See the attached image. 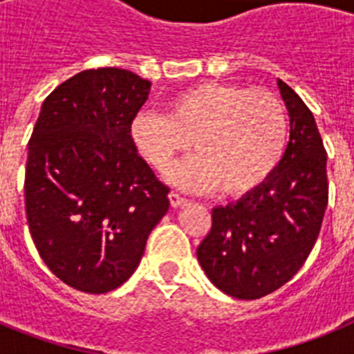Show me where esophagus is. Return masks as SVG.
I'll return each mask as SVG.
<instances>
[{"mask_svg":"<svg viewBox=\"0 0 354 354\" xmlns=\"http://www.w3.org/2000/svg\"><path fill=\"white\" fill-rule=\"evenodd\" d=\"M168 198H170V204L171 207H183V205H186V198H183V196L179 195V193H174L171 192L170 195H168Z\"/></svg>","mask_w":354,"mask_h":354,"instance_id":"1","label":"esophagus"}]
</instances>
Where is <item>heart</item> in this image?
Returning <instances> with one entry per match:
<instances>
[{
  "label": "heart",
  "mask_w": 354,
  "mask_h": 354,
  "mask_svg": "<svg viewBox=\"0 0 354 354\" xmlns=\"http://www.w3.org/2000/svg\"><path fill=\"white\" fill-rule=\"evenodd\" d=\"M289 122L278 97L266 90L207 81L171 95L165 115L140 111L129 136L156 170H167L192 147L195 154L175 165L168 180L187 192L220 186L227 196L257 189L282 159Z\"/></svg>",
  "instance_id": "1"
}]
</instances>
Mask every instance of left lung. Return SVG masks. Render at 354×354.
<instances>
[{"label":"left lung","mask_w":354,"mask_h":354,"mask_svg":"<svg viewBox=\"0 0 354 354\" xmlns=\"http://www.w3.org/2000/svg\"><path fill=\"white\" fill-rule=\"evenodd\" d=\"M290 118L282 159L264 184L212 209L211 232L196 248L207 278L237 299L280 289L305 264L328 205L326 150L314 115L282 80Z\"/></svg>","instance_id":"8db88e82"}]
</instances>
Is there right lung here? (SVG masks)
Listing matches in <instances>:
<instances>
[{
    "instance_id": "right-lung-1",
    "label": "right lung",
    "mask_w": 354,
    "mask_h": 354,
    "mask_svg": "<svg viewBox=\"0 0 354 354\" xmlns=\"http://www.w3.org/2000/svg\"><path fill=\"white\" fill-rule=\"evenodd\" d=\"M149 92L150 81L124 68L80 72L46 97L28 143L31 239L49 270L83 292L126 282L170 207V189L129 136Z\"/></svg>"
}]
</instances>
